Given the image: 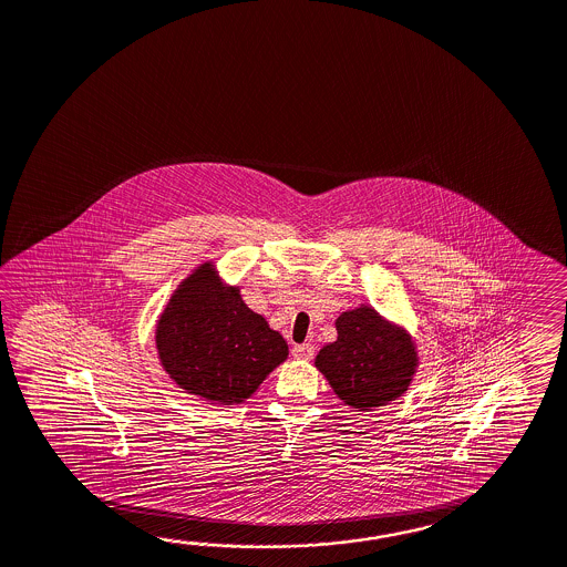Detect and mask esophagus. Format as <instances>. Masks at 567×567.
<instances>
[{
    "mask_svg": "<svg viewBox=\"0 0 567 567\" xmlns=\"http://www.w3.org/2000/svg\"><path fill=\"white\" fill-rule=\"evenodd\" d=\"M291 352L295 359H301V361H309V359L313 357V352H316V349H313V344H295V347H292Z\"/></svg>",
    "mask_w": 567,
    "mask_h": 567,
    "instance_id": "obj_1",
    "label": "esophagus"
}]
</instances>
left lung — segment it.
<instances>
[{"label": "left lung", "mask_w": 567, "mask_h": 567, "mask_svg": "<svg viewBox=\"0 0 567 567\" xmlns=\"http://www.w3.org/2000/svg\"><path fill=\"white\" fill-rule=\"evenodd\" d=\"M338 338L316 357V368L334 394L357 411H373L400 399L413 382L419 354L413 337L371 306L342 311Z\"/></svg>", "instance_id": "1"}]
</instances>
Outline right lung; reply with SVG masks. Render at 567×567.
I'll list each match as a JSON object with an SVG mask.
<instances>
[{"label":"right lung","mask_w":567,"mask_h":567,"mask_svg":"<svg viewBox=\"0 0 567 567\" xmlns=\"http://www.w3.org/2000/svg\"><path fill=\"white\" fill-rule=\"evenodd\" d=\"M168 378L210 404H241L289 357V344L204 261L171 295L156 323Z\"/></svg>","instance_id":"right-lung-1"}]
</instances>
